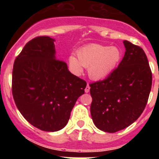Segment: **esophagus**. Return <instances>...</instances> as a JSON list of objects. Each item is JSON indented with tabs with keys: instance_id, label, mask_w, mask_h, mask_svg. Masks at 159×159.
<instances>
[{
	"instance_id": "esophagus-1",
	"label": "esophagus",
	"mask_w": 159,
	"mask_h": 159,
	"mask_svg": "<svg viewBox=\"0 0 159 159\" xmlns=\"http://www.w3.org/2000/svg\"><path fill=\"white\" fill-rule=\"evenodd\" d=\"M84 91H85V92H86V93H88V92H89V91H90V86H89V84H87V86H86V88H85V90H84Z\"/></svg>"
}]
</instances>
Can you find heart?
Segmentation results:
<instances>
[{"label": "heart", "instance_id": "heart-1", "mask_svg": "<svg viewBox=\"0 0 159 159\" xmlns=\"http://www.w3.org/2000/svg\"><path fill=\"white\" fill-rule=\"evenodd\" d=\"M77 58L71 55L68 62L73 72L80 75L84 67H88V75L94 80L107 78L115 70L122 57L120 49L116 46L90 44L82 48L77 52Z\"/></svg>", "mask_w": 159, "mask_h": 159}]
</instances>
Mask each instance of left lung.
I'll return each instance as SVG.
<instances>
[{
  "mask_svg": "<svg viewBox=\"0 0 159 159\" xmlns=\"http://www.w3.org/2000/svg\"><path fill=\"white\" fill-rule=\"evenodd\" d=\"M123 44L126 52L117 68L104 80L90 84L93 123L108 133L123 130L139 119L152 85V73L143 48L127 40Z\"/></svg>",
  "mask_w": 159,
  "mask_h": 159,
  "instance_id": "1",
  "label": "left lung"
}]
</instances>
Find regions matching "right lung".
Listing matches in <instances>:
<instances>
[{"label": "right lung", "instance_id": "add662e5", "mask_svg": "<svg viewBox=\"0 0 159 159\" xmlns=\"http://www.w3.org/2000/svg\"><path fill=\"white\" fill-rule=\"evenodd\" d=\"M55 39L38 36L28 42L15 60L12 91L26 120L44 131H58L69 120L87 83L71 74L56 57Z\"/></svg>", "mask_w": 159, "mask_h": 159}]
</instances>
